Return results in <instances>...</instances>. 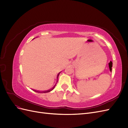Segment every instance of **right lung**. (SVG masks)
<instances>
[{
	"label": "right lung",
	"mask_w": 128,
	"mask_h": 128,
	"mask_svg": "<svg viewBox=\"0 0 128 128\" xmlns=\"http://www.w3.org/2000/svg\"><path fill=\"white\" fill-rule=\"evenodd\" d=\"M59 74H60V73L58 74V77H57L58 78V76H59ZM55 86H54V87H53V88H52L51 89H50V90H47V91H36V90H34V91H35V92H39V93H47V92H50V91H51L52 90H53V89H54V88Z\"/></svg>",
	"instance_id": "right-lung-1"
}]
</instances>
